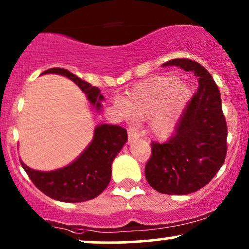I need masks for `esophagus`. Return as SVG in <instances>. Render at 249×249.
Listing matches in <instances>:
<instances>
[{"label": "esophagus", "mask_w": 249, "mask_h": 249, "mask_svg": "<svg viewBox=\"0 0 249 249\" xmlns=\"http://www.w3.org/2000/svg\"><path fill=\"white\" fill-rule=\"evenodd\" d=\"M127 136H129V142H133L135 139L139 138L138 131L133 126H129V129H127Z\"/></svg>", "instance_id": "esophagus-1"}]
</instances>
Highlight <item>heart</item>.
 Returning <instances> with one entry per match:
<instances>
[{
	"label": "heart",
	"mask_w": 249,
	"mask_h": 249,
	"mask_svg": "<svg viewBox=\"0 0 249 249\" xmlns=\"http://www.w3.org/2000/svg\"><path fill=\"white\" fill-rule=\"evenodd\" d=\"M191 89L174 76L155 78L139 85L124 100L114 99L113 105L124 118H150V132L166 138L174 132L191 99Z\"/></svg>",
	"instance_id": "heart-1"
}]
</instances>
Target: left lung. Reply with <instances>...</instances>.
Segmentation results:
<instances>
[{"mask_svg":"<svg viewBox=\"0 0 249 249\" xmlns=\"http://www.w3.org/2000/svg\"><path fill=\"white\" fill-rule=\"evenodd\" d=\"M162 66L194 73L198 89L183 112L174 137L151 143L145 177L158 193L188 195L208 184L225 162L227 123L220 91L202 65L190 59H173Z\"/></svg>","mask_w":249,"mask_h":249,"instance_id":"8db88e82","label":"left lung"}]
</instances>
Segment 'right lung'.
<instances>
[{
  "instance_id": "right-lung-1",
  "label": "right lung",
  "mask_w": 249,
  "mask_h": 249,
  "mask_svg": "<svg viewBox=\"0 0 249 249\" xmlns=\"http://www.w3.org/2000/svg\"><path fill=\"white\" fill-rule=\"evenodd\" d=\"M42 74H59L71 79L86 94L97 110H102L103 94L65 68H49ZM127 142V132L118 125L100 124L95 126L93 139L76 160L64 168L52 171L31 169L21 160L24 171L37 189L56 201L84 202L102 194L111 181L112 162Z\"/></svg>"
}]
</instances>
